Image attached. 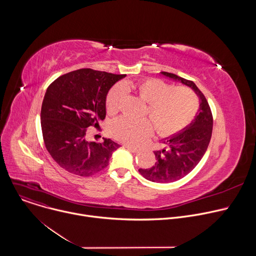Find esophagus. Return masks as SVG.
<instances>
[{"label":"esophagus","instance_id":"esophagus-1","mask_svg":"<svg viewBox=\"0 0 256 256\" xmlns=\"http://www.w3.org/2000/svg\"><path fill=\"white\" fill-rule=\"evenodd\" d=\"M126 148L128 151L132 152V153H138V148H134V147H132V146H130V144H126Z\"/></svg>","mask_w":256,"mask_h":256}]
</instances>
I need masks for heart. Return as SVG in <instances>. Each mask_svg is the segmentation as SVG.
Segmentation results:
<instances>
[{
    "label": "heart",
    "instance_id": "obj_1",
    "mask_svg": "<svg viewBox=\"0 0 256 256\" xmlns=\"http://www.w3.org/2000/svg\"><path fill=\"white\" fill-rule=\"evenodd\" d=\"M124 86L134 89L144 100L149 102L147 114L150 118L120 116L112 124V134L120 140L132 146L142 144L153 132L163 136L177 134L186 128L194 118L198 109L196 93L184 86L172 87L159 79H146L138 83L126 82ZM122 85L114 86L106 98V109L114 114L120 108L124 97Z\"/></svg>",
    "mask_w": 256,
    "mask_h": 256
}]
</instances>
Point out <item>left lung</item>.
I'll return each instance as SVG.
<instances>
[{"instance_id": "obj_1", "label": "left lung", "mask_w": 256, "mask_h": 256, "mask_svg": "<svg viewBox=\"0 0 256 256\" xmlns=\"http://www.w3.org/2000/svg\"><path fill=\"white\" fill-rule=\"evenodd\" d=\"M161 74L190 87L200 98L198 112L192 124L184 130L162 140L164 148L154 151L157 162L147 169H138L146 178L158 184H169L186 176L204 155L212 136V116L210 105L196 85L172 72Z\"/></svg>"}]
</instances>
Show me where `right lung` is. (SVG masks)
I'll return each mask as SVG.
<instances>
[{
	"label": "right lung",
	"instance_id": "1",
	"mask_svg": "<svg viewBox=\"0 0 256 256\" xmlns=\"http://www.w3.org/2000/svg\"><path fill=\"white\" fill-rule=\"evenodd\" d=\"M126 75L80 68L56 79L42 106V130L46 150L64 170L91 176L108 166L120 144L104 138L89 142L87 128L99 126L106 116L107 93Z\"/></svg>",
	"mask_w": 256,
	"mask_h": 256
}]
</instances>
